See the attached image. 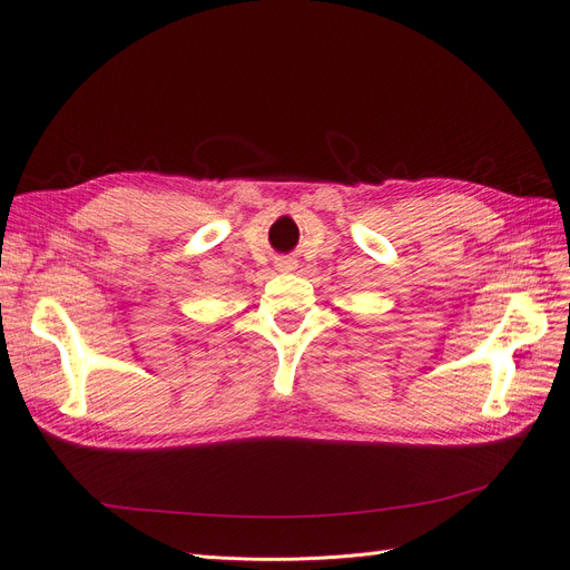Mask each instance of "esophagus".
I'll list each match as a JSON object with an SVG mask.
<instances>
[{
    "label": "esophagus",
    "instance_id": "obj_1",
    "mask_svg": "<svg viewBox=\"0 0 570 570\" xmlns=\"http://www.w3.org/2000/svg\"><path fill=\"white\" fill-rule=\"evenodd\" d=\"M275 266H278V271H283V273H287V271H295L297 268V262H295V258H281V262L278 264H275Z\"/></svg>",
    "mask_w": 570,
    "mask_h": 570
}]
</instances>
